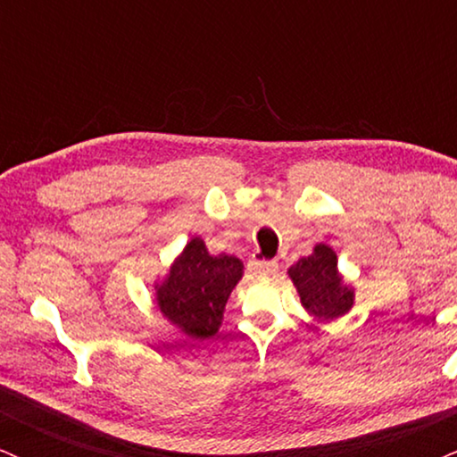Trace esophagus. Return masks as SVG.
<instances>
[{
	"instance_id": "obj_1",
	"label": "esophagus",
	"mask_w": 457,
	"mask_h": 457,
	"mask_svg": "<svg viewBox=\"0 0 457 457\" xmlns=\"http://www.w3.org/2000/svg\"><path fill=\"white\" fill-rule=\"evenodd\" d=\"M250 271L254 276H273L278 271V262L276 261H254L250 262Z\"/></svg>"
}]
</instances>
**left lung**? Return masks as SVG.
Returning a JSON list of instances; mask_svg holds the SVG:
<instances>
[{
  "label": "left lung",
  "mask_w": 457,
  "mask_h": 457,
  "mask_svg": "<svg viewBox=\"0 0 457 457\" xmlns=\"http://www.w3.org/2000/svg\"><path fill=\"white\" fill-rule=\"evenodd\" d=\"M302 305L314 319L336 320L355 303V288L337 271V256L327 244H316L312 254L288 267Z\"/></svg>",
  "instance_id": "left-lung-1"
}]
</instances>
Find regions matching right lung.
I'll use <instances>...</instances> for the list:
<instances>
[{
  "instance_id": "add662e5",
  "label": "right lung",
  "mask_w": 457,
  "mask_h": 457,
  "mask_svg": "<svg viewBox=\"0 0 457 457\" xmlns=\"http://www.w3.org/2000/svg\"><path fill=\"white\" fill-rule=\"evenodd\" d=\"M241 276L244 262L237 256L209 254L205 241L192 237L169 273L155 282V303L177 329L203 340L218 334L224 308Z\"/></svg>"
}]
</instances>
